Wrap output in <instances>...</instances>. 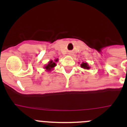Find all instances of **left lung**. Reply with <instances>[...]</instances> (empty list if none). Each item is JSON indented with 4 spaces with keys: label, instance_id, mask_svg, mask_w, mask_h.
Listing matches in <instances>:
<instances>
[{
    "label": "left lung",
    "instance_id": "8db88e82",
    "mask_svg": "<svg viewBox=\"0 0 127 127\" xmlns=\"http://www.w3.org/2000/svg\"><path fill=\"white\" fill-rule=\"evenodd\" d=\"M81 67H82V68H83V69H90V67L88 65V64H86V63H84L83 62L81 64Z\"/></svg>",
    "mask_w": 127,
    "mask_h": 127
}]
</instances>
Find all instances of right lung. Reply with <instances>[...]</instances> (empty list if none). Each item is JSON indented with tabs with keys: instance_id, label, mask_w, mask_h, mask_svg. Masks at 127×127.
<instances>
[{
	"instance_id": "1",
	"label": "right lung",
	"mask_w": 127,
	"mask_h": 127,
	"mask_svg": "<svg viewBox=\"0 0 127 127\" xmlns=\"http://www.w3.org/2000/svg\"><path fill=\"white\" fill-rule=\"evenodd\" d=\"M57 60H55V62H57ZM55 65H56L55 63L51 60V61H50V62L48 63V64L46 66L45 68L47 69V70H51V69H53L54 67H55Z\"/></svg>"
}]
</instances>
